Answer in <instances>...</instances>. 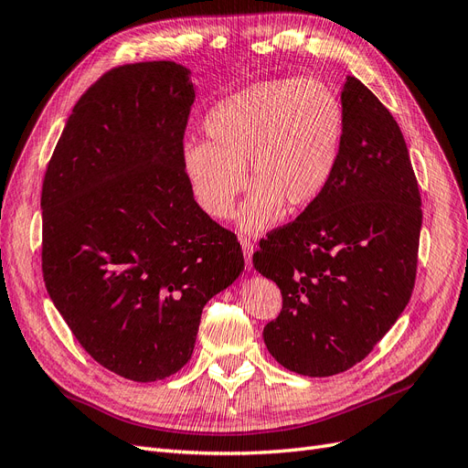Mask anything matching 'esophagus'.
Instances as JSON below:
<instances>
[{
  "mask_svg": "<svg viewBox=\"0 0 468 468\" xmlns=\"http://www.w3.org/2000/svg\"><path fill=\"white\" fill-rule=\"evenodd\" d=\"M240 247H243V254H245V261H247V268L250 270L252 268V252H254V245L250 243V239H247V237H243L240 239Z\"/></svg>",
  "mask_w": 468,
  "mask_h": 468,
  "instance_id": "esophagus-1",
  "label": "esophagus"
}]
</instances>
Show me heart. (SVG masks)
Listing matches in <instances>:
<instances>
[{
	"instance_id": "b5f03b06",
	"label": "heart",
	"mask_w": 468,
	"mask_h": 468,
	"mask_svg": "<svg viewBox=\"0 0 468 468\" xmlns=\"http://www.w3.org/2000/svg\"><path fill=\"white\" fill-rule=\"evenodd\" d=\"M210 141L183 146V169L202 210L228 218L249 183L239 228L261 233L287 212L313 206L330 186L345 144V110L316 79L266 80L233 94L207 113Z\"/></svg>"
}]
</instances>
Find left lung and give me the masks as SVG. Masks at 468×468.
Returning <instances> with one entry per match:
<instances>
[{"mask_svg": "<svg viewBox=\"0 0 468 468\" xmlns=\"http://www.w3.org/2000/svg\"><path fill=\"white\" fill-rule=\"evenodd\" d=\"M341 103L345 144L330 186L252 256L283 297L280 316L264 327L266 347L310 378L365 358L401 316L417 280L422 210L401 129L355 77Z\"/></svg>", "mask_w": 468, "mask_h": 468, "instance_id": "8db88e82", "label": "left lung"}]
</instances>
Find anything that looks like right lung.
Listing matches in <instances>:
<instances>
[{
  "mask_svg": "<svg viewBox=\"0 0 468 468\" xmlns=\"http://www.w3.org/2000/svg\"><path fill=\"white\" fill-rule=\"evenodd\" d=\"M173 61L121 65L69 115L42 185V273L73 335L133 382L181 370L204 304L245 268L183 169L195 86Z\"/></svg>",
  "mask_w": 468,
  "mask_h": 468,
  "instance_id": "1",
  "label": "right lung"
}]
</instances>
